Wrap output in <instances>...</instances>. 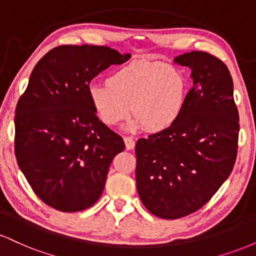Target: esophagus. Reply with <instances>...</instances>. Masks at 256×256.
Listing matches in <instances>:
<instances>
[{"mask_svg": "<svg viewBox=\"0 0 256 256\" xmlns=\"http://www.w3.org/2000/svg\"><path fill=\"white\" fill-rule=\"evenodd\" d=\"M124 142H125V146L128 150H132V149L134 148V146H136V143H134V140H132L131 137H125Z\"/></svg>", "mask_w": 256, "mask_h": 256, "instance_id": "34e87169", "label": "esophagus"}]
</instances>
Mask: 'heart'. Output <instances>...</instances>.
<instances>
[{
  "label": "heart",
  "instance_id": "b5f03b06",
  "mask_svg": "<svg viewBox=\"0 0 256 256\" xmlns=\"http://www.w3.org/2000/svg\"><path fill=\"white\" fill-rule=\"evenodd\" d=\"M88 98L102 122L116 126L132 114L128 130L140 125L148 131L168 128L183 113L188 98L186 79L177 67L138 60L119 67L106 84H91Z\"/></svg>",
  "mask_w": 256,
  "mask_h": 256
}]
</instances>
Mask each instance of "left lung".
<instances>
[{
	"instance_id": "left-lung-1",
	"label": "left lung",
	"mask_w": 256,
	"mask_h": 256,
	"mask_svg": "<svg viewBox=\"0 0 256 256\" xmlns=\"http://www.w3.org/2000/svg\"><path fill=\"white\" fill-rule=\"evenodd\" d=\"M192 70L194 86L179 119L140 138L136 183L140 201L162 219L200 210L228 178L237 156L238 110L226 64L204 52L178 55Z\"/></svg>"
}]
</instances>
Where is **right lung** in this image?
<instances>
[{"label": "right lung", "mask_w": 256, "mask_h": 256, "mask_svg": "<svg viewBox=\"0 0 256 256\" xmlns=\"http://www.w3.org/2000/svg\"><path fill=\"white\" fill-rule=\"evenodd\" d=\"M130 54L101 46H61L38 61L16 110V156L32 190L61 212H78L102 195L122 138L100 122L91 79Z\"/></svg>", "instance_id": "add662e5"}]
</instances>
